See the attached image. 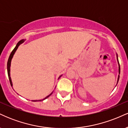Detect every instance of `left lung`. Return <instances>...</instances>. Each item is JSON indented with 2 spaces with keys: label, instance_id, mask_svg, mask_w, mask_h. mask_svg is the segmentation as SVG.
I'll list each match as a JSON object with an SVG mask.
<instances>
[{
  "label": "left lung",
  "instance_id": "left-lung-1",
  "mask_svg": "<svg viewBox=\"0 0 128 128\" xmlns=\"http://www.w3.org/2000/svg\"><path fill=\"white\" fill-rule=\"evenodd\" d=\"M117 60H118V58H117ZM118 66H119V68H118V72H119V74H120V64H119V62H118ZM119 77H120V76L118 75V80H117V83H118V80H119Z\"/></svg>",
  "mask_w": 128,
  "mask_h": 128
}]
</instances>
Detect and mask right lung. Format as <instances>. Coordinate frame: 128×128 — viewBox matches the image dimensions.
<instances>
[{"mask_svg":"<svg viewBox=\"0 0 128 128\" xmlns=\"http://www.w3.org/2000/svg\"><path fill=\"white\" fill-rule=\"evenodd\" d=\"M24 42V40H20V42H19L17 44V45H16V46L15 47V48H14V49H13V50L11 52V54H10V57H9L8 58V62H7V71H8V78H9V80H10V84H11V86H12V82H11V77H10V65H11V59H12V58L13 57V55H14V54H15L16 50L17 49V48H18V46H20L21 44L23 43V42ZM52 93H51L48 96H47L46 98H44V99L42 100H32L33 101V102H36V101H42V100H44L46 99V98H48V97H49L50 96L51 94H52Z\"/></svg>","mask_w":128,"mask_h":128,"instance_id":"add662e5","label":"right lung"}]
</instances>
